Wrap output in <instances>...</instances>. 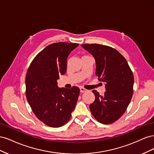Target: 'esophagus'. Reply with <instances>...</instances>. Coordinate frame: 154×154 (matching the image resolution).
Masks as SVG:
<instances>
[{
    "instance_id": "34e87169",
    "label": "esophagus",
    "mask_w": 154,
    "mask_h": 154,
    "mask_svg": "<svg viewBox=\"0 0 154 154\" xmlns=\"http://www.w3.org/2000/svg\"><path fill=\"white\" fill-rule=\"evenodd\" d=\"M80 92H85L87 91V89H85V88H83V87H80Z\"/></svg>"
}]
</instances>
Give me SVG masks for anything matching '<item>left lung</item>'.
Returning a JSON list of instances; mask_svg holds the SVG:
<instances>
[{
	"mask_svg": "<svg viewBox=\"0 0 154 154\" xmlns=\"http://www.w3.org/2000/svg\"><path fill=\"white\" fill-rule=\"evenodd\" d=\"M82 47L94 58L96 75L105 85L103 95L92 91L95 100L89 106L91 113L100 123H112L122 117L132 99L133 73L127 60L115 49L97 44Z\"/></svg>",
	"mask_w": 154,
	"mask_h": 154,
	"instance_id": "left-lung-1",
	"label": "left lung"
}]
</instances>
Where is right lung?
Masks as SVG:
<instances>
[{
	"label": "right lung",
	"mask_w": 154,
	"mask_h": 154,
	"mask_svg": "<svg viewBox=\"0 0 154 154\" xmlns=\"http://www.w3.org/2000/svg\"><path fill=\"white\" fill-rule=\"evenodd\" d=\"M79 45L76 43L50 44L37 54L26 76L27 100L35 116L51 127H60L71 118L80 88H59L57 80L67 70L69 54Z\"/></svg>",
	"instance_id": "right-lung-1"
}]
</instances>
